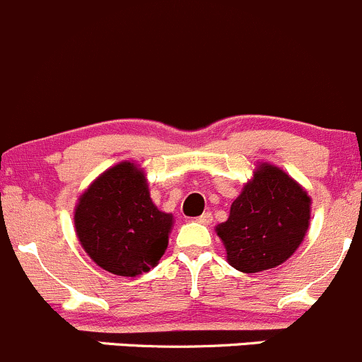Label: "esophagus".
I'll return each instance as SVG.
<instances>
[{
	"mask_svg": "<svg viewBox=\"0 0 362 362\" xmlns=\"http://www.w3.org/2000/svg\"><path fill=\"white\" fill-rule=\"evenodd\" d=\"M196 221H198V223H202V224H210V223H212V212H203L202 216L196 217Z\"/></svg>",
	"mask_w": 362,
	"mask_h": 362,
	"instance_id": "obj_1",
	"label": "esophagus"
}]
</instances>
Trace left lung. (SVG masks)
Masks as SVG:
<instances>
[{"label":"left lung","instance_id":"obj_1","mask_svg":"<svg viewBox=\"0 0 362 362\" xmlns=\"http://www.w3.org/2000/svg\"><path fill=\"white\" fill-rule=\"evenodd\" d=\"M310 196L276 166L262 164L217 226L228 262L240 272L281 265L296 252L310 224Z\"/></svg>","mask_w":362,"mask_h":362}]
</instances>
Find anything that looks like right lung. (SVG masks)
I'll use <instances>...</instances> for the list:
<instances>
[{"label":"right lung","instance_id":"right-lung-1","mask_svg":"<svg viewBox=\"0 0 362 362\" xmlns=\"http://www.w3.org/2000/svg\"><path fill=\"white\" fill-rule=\"evenodd\" d=\"M74 221L81 245L97 265L134 278L159 263L173 216L153 205L143 171L122 163L81 196Z\"/></svg>","mask_w":362,"mask_h":362}]
</instances>
